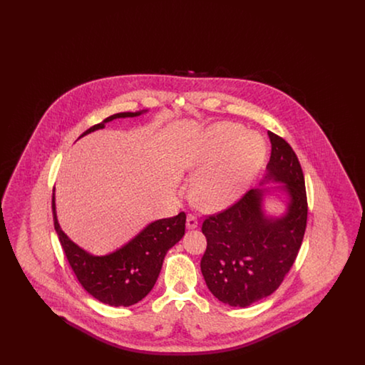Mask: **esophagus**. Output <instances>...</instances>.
<instances>
[{"mask_svg": "<svg viewBox=\"0 0 365 365\" xmlns=\"http://www.w3.org/2000/svg\"><path fill=\"white\" fill-rule=\"evenodd\" d=\"M186 227H187L189 230L197 228V227H198V219H197V216L189 215V216H187V220H186Z\"/></svg>", "mask_w": 365, "mask_h": 365, "instance_id": "34e87169", "label": "esophagus"}]
</instances>
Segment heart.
Wrapping results in <instances>:
<instances>
[{"label":"heart","instance_id":"obj_1","mask_svg":"<svg viewBox=\"0 0 365 365\" xmlns=\"http://www.w3.org/2000/svg\"><path fill=\"white\" fill-rule=\"evenodd\" d=\"M267 153L265 140L237 123L209 127L187 160L197 175L191 183V201L205 212L231 207L259 174Z\"/></svg>","mask_w":365,"mask_h":365}]
</instances>
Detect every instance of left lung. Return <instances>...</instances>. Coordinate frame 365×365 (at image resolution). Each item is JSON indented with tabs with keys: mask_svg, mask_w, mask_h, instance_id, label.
I'll use <instances>...</instances> for the list:
<instances>
[{
	"mask_svg": "<svg viewBox=\"0 0 365 365\" xmlns=\"http://www.w3.org/2000/svg\"><path fill=\"white\" fill-rule=\"evenodd\" d=\"M271 157L262 183L286 194L280 216L265 213L261 186L247 191L232 207L202 223L207 250L201 272L210 293L230 307H249L272 294L283 282L301 247L308 204L304 174L292 146L268 131Z\"/></svg>",
	"mask_w": 365,
	"mask_h": 365,
	"instance_id": "1",
	"label": "left lung"
}]
</instances>
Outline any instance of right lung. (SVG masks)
<instances>
[{"instance_id":"obj_1","label":"right lung","mask_w":365,"mask_h":365,"mask_svg":"<svg viewBox=\"0 0 365 365\" xmlns=\"http://www.w3.org/2000/svg\"><path fill=\"white\" fill-rule=\"evenodd\" d=\"M148 110L122 112L106 118L86 130L79 138L104 128L106 123L120 118H137ZM54 230L72 271L88 294L112 307H130L150 293L156 283L167 252L185 235L186 215L152 222L122 247L105 256L90 255L72 242L61 230L52 198Z\"/></svg>"}]
</instances>
